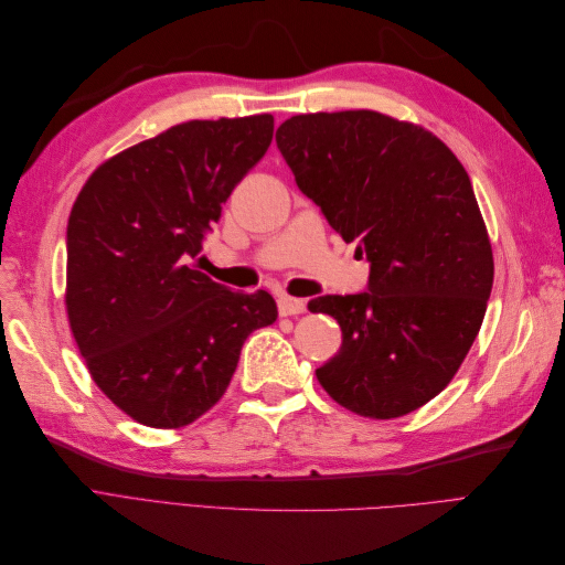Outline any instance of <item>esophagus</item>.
I'll use <instances>...</instances> for the list:
<instances>
[{
	"instance_id": "1",
	"label": "esophagus",
	"mask_w": 565,
	"mask_h": 565,
	"mask_svg": "<svg viewBox=\"0 0 565 565\" xmlns=\"http://www.w3.org/2000/svg\"><path fill=\"white\" fill-rule=\"evenodd\" d=\"M278 311H280V316H299V313L306 311V301L297 299V297L280 295L278 297Z\"/></svg>"
}]
</instances>
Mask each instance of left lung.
<instances>
[{
	"label": "left lung",
	"instance_id": "obj_1",
	"mask_svg": "<svg viewBox=\"0 0 565 565\" xmlns=\"http://www.w3.org/2000/svg\"><path fill=\"white\" fill-rule=\"evenodd\" d=\"M276 141L299 191L370 262L367 292L309 303L341 328L320 386L361 417L413 413L455 377L492 289L467 169L431 131L374 110L295 115Z\"/></svg>",
	"mask_w": 565,
	"mask_h": 565
}]
</instances>
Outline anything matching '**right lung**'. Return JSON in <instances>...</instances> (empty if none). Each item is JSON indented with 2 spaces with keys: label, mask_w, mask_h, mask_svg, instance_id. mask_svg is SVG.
Returning <instances> with one entry per match:
<instances>
[{
  "label": "right lung",
  "mask_w": 565,
  "mask_h": 565,
  "mask_svg": "<svg viewBox=\"0 0 565 565\" xmlns=\"http://www.w3.org/2000/svg\"><path fill=\"white\" fill-rule=\"evenodd\" d=\"M273 139V115L191 119L106 160L67 218L65 311L92 380L131 419L179 429L224 396L245 339L273 324L264 289L188 264Z\"/></svg>",
  "instance_id": "1"
}]
</instances>
